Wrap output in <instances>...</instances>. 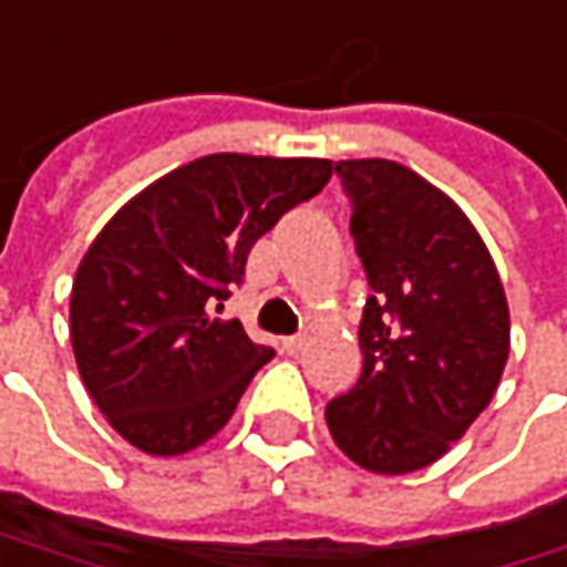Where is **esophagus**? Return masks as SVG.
Segmentation results:
<instances>
[{
    "label": "esophagus",
    "mask_w": 567,
    "mask_h": 567,
    "mask_svg": "<svg viewBox=\"0 0 567 567\" xmlns=\"http://www.w3.org/2000/svg\"><path fill=\"white\" fill-rule=\"evenodd\" d=\"M305 343H308V340H305V333L285 337V340H282V352H285V355H298V352L305 350Z\"/></svg>",
    "instance_id": "esophagus-1"
}]
</instances>
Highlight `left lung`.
I'll list each match as a JSON object with an SVG mask.
<instances>
[{
  "label": "left lung",
  "instance_id": "obj_1",
  "mask_svg": "<svg viewBox=\"0 0 567 567\" xmlns=\"http://www.w3.org/2000/svg\"><path fill=\"white\" fill-rule=\"evenodd\" d=\"M333 169L372 295L359 320L362 375L327 404V426L355 465L408 475L491 404L511 311L491 252L450 195L391 159Z\"/></svg>",
  "mask_w": 567,
  "mask_h": 567
}]
</instances>
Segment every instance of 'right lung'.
Segmentation results:
<instances>
[{"instance_id":"obj_1","label":"right lung","mask_w":567,"mask_h":567,"mask_svg":"<svg viewBox=\"0 0 567 567\" xmlns=\"http://www.w3.org/2000/svg\"><path fill=\"white\" fill-rule=\"evenodd\" d=\"M330 173V159L212 153L102 227L73 279L70 340L85 391L131 446L183 455L230 420L276 350L217 315L252 244Z\"/></svg>"}]
</instances>
